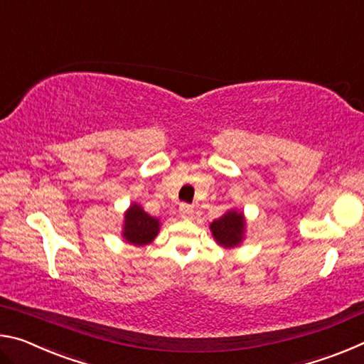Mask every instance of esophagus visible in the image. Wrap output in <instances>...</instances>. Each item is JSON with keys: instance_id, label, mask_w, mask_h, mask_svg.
<instances>
[{"instance_id": "obj_1", "label": "esophagus", "mask_w": 364, "mask_h": 364, "mask_svg": "<svg viewBox=\"0 0 364 364\" xmlns=\"http://www.w3.org/2000/svg\"><path fill=\"white\" fill-rule=\"evenodd\" d=\"M180 215L184 220H191V218H193V215H194V208L188 205V204H181L180 205Z\"/></svg>"}]
</instances>
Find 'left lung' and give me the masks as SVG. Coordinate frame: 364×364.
I'll list each match as a JSON object with an SVG mask.
<instances>
[{
	"label": "left lung",
	"instance_id": "8db88e82",
	"mask_svg": "<svg viewBox=\"0 0 364 364\" xmlns=\"http://www.w3.org/2000/svg\"><path fill=\"white\" fill-rule=\"evenodd\" d=\"M208 228H210L215 242L220 247L234 249L244 242L247 221H245V215L242 210L230 208L220 218L213 220Z\"/></svg>",
	"mask_w": 364,
	"mask_h": 364
}]
</instances>
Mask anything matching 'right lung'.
I'll list each match as a JSON object with an SVG mask.
<instances>
[{
	"label": "right lung",
	"mask_w": 364,
	"mask_h": 364,
	"mask_svg": "<svg viewBox=\"0 0 364 364\" xmlns=\"http://www.w3.org/2000/svg\"><path fill=\"white\" fill-rule=\"evenodd\" d=\"M159 232L160 218L144 212V208L138 202H133L123 213L122 239L125 242L143 247V245L151 244Z\"/></svg>",
	"instance_id": "obj_1"
}]
</instances>
